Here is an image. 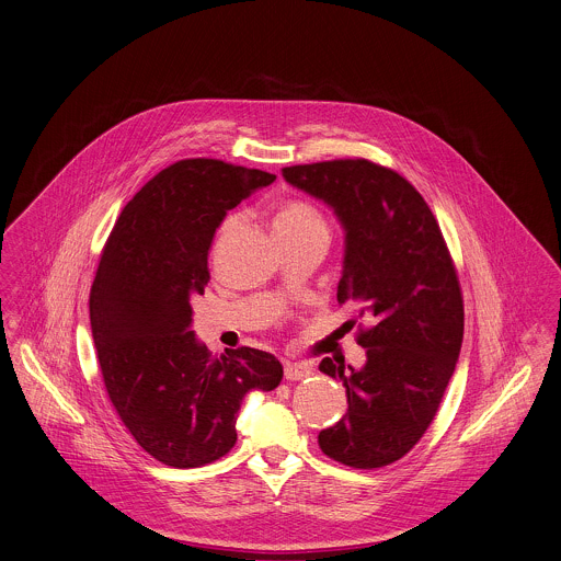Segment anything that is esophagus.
Masks as SVG:
<instances>
[{
	"label": "esophagus",
	"instance_id": "34e87169",
	"mask_svg": "<svg viewBox=\"0 0 561 561\" xmlns=\"http://www.w3.org/2000/svg\"><path fill=\"white\" fill-rule=\"evenodd\" d=\"M311 368L308 364H295V362H284V376L288 380H301L310 376Z\"/></svg>",
	"mask_w": 561,
	"mask_h": 561
}]
</instances>
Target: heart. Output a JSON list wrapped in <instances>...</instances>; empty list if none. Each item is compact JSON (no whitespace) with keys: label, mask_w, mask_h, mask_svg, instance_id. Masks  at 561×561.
Segmentation results:
<instances>
[{"label":"heart","mask_w":561,"mask_h":561,"mask_svg":"<svg viewBox=\"0 0 561 561\" xmlns=\"http://www.w3.org/2000/svg\"><path fill=\"white\" fill-rule=\"evenodd\" d=\"M241 221H243V215H239V213L226 217V221L221 226V234H232L241 226ZM273 230H275L277 239L295 237V234H311V232L329 234L322 213L301 199H290L279 206V210L273 219Z\"/></svg>","instance_id":"heart-1"}]
</instances>
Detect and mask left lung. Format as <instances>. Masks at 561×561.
Returning a JSON list of instances; mask_svg holds the SVG:
<instances>
[{
	"instance_id": "1",
	"label": "left lung",
	"mask_w": 561,
	"mask_h": 561,
	"mask_svg": "<svg viewBox=\"0 0 561 561\" xmlns=\"http://www.w3.org/2000/svg\"><path fill=\"white\" fill-rule=\"evenodd\" d=\"M282 174L333 208L344 228L337 301L373 322L357 335L364 368L320 362V373L344 382L348 413L320 431L318 445L355 469L391 465L428 431L460 355L465 310L451 255L426 199L389 168L335 159Z\"/></svg>"
}]
</instances>
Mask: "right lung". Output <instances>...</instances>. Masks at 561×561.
Listing matches in <instances>:
<instances>
[{"mask_svg": "<svg viewBox=\"0 0 561 561\" xmlns=\"http://www.w3.org/2000/svg\"><path fill=\"white\" fill-rule=\"evenodd\" d=\"M273 181L217 159L179 161L135 193L101 255L90 324L105 389L133 438L168 467L226 456L243 398L284 376L271 353L243 346L213 357L191 331L215 230Z\"/></svg>", "mask_w": 561, "mask_h": 561, "instance_id": "1", "label": "right lung"}]
</instances>
